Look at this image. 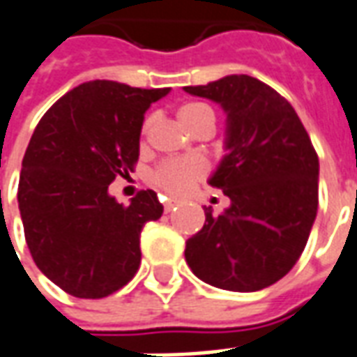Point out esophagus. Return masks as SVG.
<instances>
[{"label": "esophagus", "mask_w": 357, "mask_h": 357, "mask_svg": "<svg viewBox=\"0 0 357 357\" xmlns=\"http://www.w3.org/2000/svg\"><path fill=\"white\" fill-rule=\"evenodd\" d=\"M178 203H179V201H178V199H174V197L166 199V203H164V211H166V213H170L172 208H174V206H176Z\"/></svg>", "instance_id": "1"}]
</instances>
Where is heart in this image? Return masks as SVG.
Returning <instances> with one entry per match:
<instances>
[{"instance_id": "b5f03b06", "label": "heart", "mask_w": 357, "mask_h": 357, "mask_svg": "<svg viewBox=\"0 0 357 357\" xmlns=\"http://www.w3.org/2000/svg\"><path fill=\"white\" fill-rule=\"evenodd\" d=\"M178 118L189 131L191 127H195L203 119H213L214 121V114L208 106L199 104V102H191V104H185L178 109ZM149 126H151V121H144L143 133L149 131ZM206 172H208V166L203 158H176V160L162 162L160 166L154 170L153 181L162 189H166L168 193L183 195L195 187L199 179L206 176Z\"/></svg>"}]
</instances>
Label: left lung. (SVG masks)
Returning a JSON list of instances; mask_svg holds the SVG:
<instances>
[{
  "label": "left lung",
  "instance_id": "1",
  "mask_svg": "<svg viewBox=\"0 0 357 357\" xmlns=\"http://www.w3.org/2000/svg\"><path fill=\"white\" fill-rule=\"evenodd\" d=\"M183 91L226 112V154L208 183L230 206H204L203 230L185 243L197 278L230 291L278 282L298 263L317 216L319 158L291 104L249 75Z\"/></svg>",
  "mask_w": 357,
  "mask_h": 357
}]
</instances>
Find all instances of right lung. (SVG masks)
<instances>
[{
	"label": "right lung",
	"instance_id": "add662e5",
	"mask_svg": "<svg viewBox=\"0 0 357 357\" xmlns=\"http://www.w3.org/2000/svg\"><path fill=\"white\" fill-rule=\"evenodd\" d=\"M168 92L89 81L32 133L17 193L24 238L40 271L75 298H106L139 271L141 230L164 206L153 189L123 206L108 187L133 172L144 112Z\"/></svg>",
	"mask_w": 357,
	"mask_h": 357
}]
</instances>
